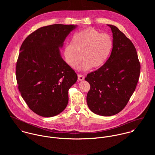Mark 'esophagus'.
Wrapping results in <instances>:
<instances>
[{
	"instance_id": "1",
	"label": "esophagus",
	"mask_w": 155,
	"mask_h": 155,
	"mask_svg": "<svg viewBox=\"0 0 155 155\" xmlns=\"http://www.w3.org/2000/svg\"><path fill=\"white\" fill-rule=\"evenodd\" d=\"M78 81H83L85 79V77L84 75H82V74H78Z\"/></svg>"
}]
</instances>
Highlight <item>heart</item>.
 <instances>
[{"mask_svg": "<svg viewBox=\"0 0 155 155\" xmlns=\"http://www.w3.org/2000/svg\"><path fill=\"white\" fill-rule=\"evenodd\" d=\"M113 46L110 35L101 33L93 28H88L76 33L70 44L64 49V57L67 65L76 69L83 58L82 68H98L108 60Z\"/></svg>", "mask_w": 155, "mask_h": 155, "instance_id": "obj_1", "label": "heart"}]
</instances>
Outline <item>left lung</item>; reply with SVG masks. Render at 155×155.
Listing matches in <instances>:
<instances>
[{"mask_svg": "<svg viewBox=\"0 0 155 155\" xmlns=\"http://www.w3.org/2000/svg\"><path fill=\"white\" fill-rule=\"evenodd\" d=\"M108 26L113 39L110 55L103 66L85 78L91 87L87 97L89 109L105 116L114 115L127 106L137 85L141 67L131 40L116 26Z\"/></svg>", "mask_w": 155, "mask_h": 155, "instance_id": "8db88e82", "label": "left lung"}]
</instances>
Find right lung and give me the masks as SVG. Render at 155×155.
<instances>
[{
  "instance_id": "right-lung-1",
  "label": "right lung",
  "mask_w": 155,
  "mask_h": 155,
  "mask_svg": "<svg viewBox=\"0 0 155 155\" xmlns=\"http://www.w3.org/2000/svg\"><path fill=\"white\" fill-rule=\"evenodd\" d=\"M76 27L61 24L41 27L21 46L16 65L18 89L28 107L39 116H56L68 104V91L78 76L61 58L59 48Z\"/></svg>"
}]
</instances>
